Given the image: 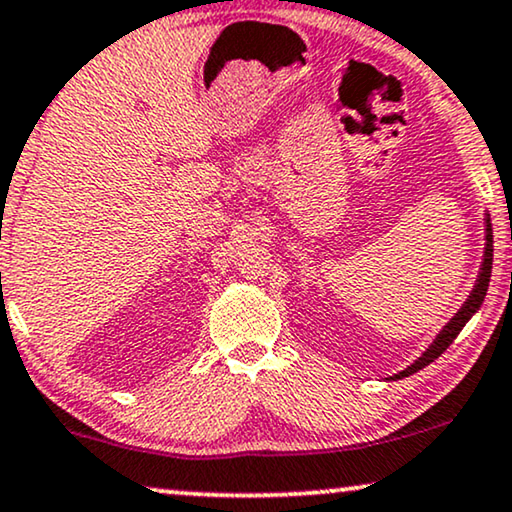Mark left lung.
I'll return each mask as SVG.
<instances>
[{"instance_id":"8db88e82","label":"left lung","mask_w":512,"mask_h":512,"mask_svg":"<svg viewBox=\"0 0 512 512\" xmlns=\"http://www.w3.org/2000/svg\"><path fill=\"white\" fill-rule=\"evenodd\" d=\"M492 257H494V241H492V222H489V215L485 218V255H482V266H480V273H478V280H475L473 290L469 294V299L464 301V306L459 308L455 313V318H452L448 325L441 329V334L434 338V343L429 345L427 350H424L422 357H417L413 364L408 366V369H403L401 373H397L394 378H406V376H413L424 366L434 362L436 357H441L445 350L450 348V343L455 341L459 331L464 329L466 322L473 318V313H478V308L482 306V301H485V294H487V287H489V276H492Z\"/></svg>"}]
</instances>
